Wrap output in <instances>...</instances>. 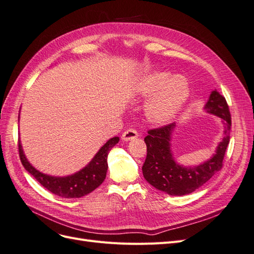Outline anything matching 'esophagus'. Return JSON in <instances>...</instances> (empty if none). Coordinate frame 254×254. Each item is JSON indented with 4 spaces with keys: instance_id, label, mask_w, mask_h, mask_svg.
<instances>
[{
    "instance_id": "obj_1",
    "label": "esophagus",
    "mask_w": 254,
    "mask_h": 254,
    "mask_svg": "<svg viewBox=\"0 0 254 254\" xmlns=\"http://www.w3.org/2000/svg\"><path fill=\"white\" fill-rule=\"evenodd\" d=\"M137 136H139V133H137L136 130L132 129V128H129L124 133H123L122 139L124 141H130L132 139H135V137H137Z\"/></svg>"
}]
</instances>
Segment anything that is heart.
I'll list each match as a JSON object with an SVG mask.
<instances>
[{
	"label": "heart",
	"mask_w": 254,
	"mask_h": 254,
	"mask_svg": "<svg viewBox=\"0 0 254 254\" xmlns=\"http://www.w3.org/2000/svg\"><path fill=\"white\" fill-rule=\"evenodd\" d=\"M137 92L143 96L153 95L146 105V115L157 124L172 121L190 96V83L181 75L153 72L141 80Z\"/></svg>",
	"instance_id": "b5f03b06"
}]
</instances>
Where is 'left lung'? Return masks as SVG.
Returning a JSON list of instances; mask_svg holds the SVG:
<instances>
[{"label": "left lung", "instance_id": "1", "mask_svg": "<svg viewBox=\"0 0 254 254\" xmlns=\"http://www.w3.org/2000/svg\"><path fill=\"white\" fill-rule=\"evenodd\" d=\"M204 109L206 112L217 115L224 120L225 136L218 144L216 153H214L210 160L198 166L186 167L179 165L175 161L171 149L172 132L176 127L175 123L148 130V135L144 139L147 146V156L142 171L144 178L153 188L172 196L188 195L202 187L222 168L231 130V114L229 106L226 98L214 90Z\"/></svg>", "mask_w": 254, "mask_h": 254}]
</instances>
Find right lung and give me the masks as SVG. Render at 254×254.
<instances>
[{
	"label": "right lung",
	"instance_id": "1",
	"mask_svg": "<svg viewBox=\"0 0 254 254\" xmlns=\"http://www.w3.org/2000/svg\"><path fill=\"white\" fill-rule=\"evenodd\" d=\"M119 136H114L109 141H107L87 166H84L79 172L66 177H54L37 171L27 161L24 152H23L20 140L18 146L23 166L30 175L35 177V179L42 187L59 197L79 198L88 195L104 182L107 170H108V162H107L108 153L113 146L119 143Z\"/></svg>",
	"mask_w": 254,
	"mask_h": 254
}]
</instances>
